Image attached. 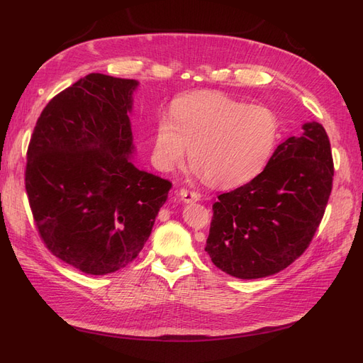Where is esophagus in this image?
Returning <instances> with one entry per match:
<instances>
[{"label": "esophagus", "mask_w": 363, "mask_h": 363, "mask_svg": "<svg viewBox=\"0 0 363 363\" xmlns=\"http://www.w3.org/2000/svg\"><path fill=\"white\" fill-rule=\"evenodd\" d=\"M179 195L180 199L184 201V203H195L200 200V194L199 192H194V191H188V189H180L179 191Z\"/></svg>", "instance_id": "obj_1"}]
</instances>
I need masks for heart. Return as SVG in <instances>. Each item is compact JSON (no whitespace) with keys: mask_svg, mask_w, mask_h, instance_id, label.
<instances>
[{"mask_svg":"<svg viewBox=\"0 0 363 363\" xmlns=\"http://www.w3.org/2000/svg\"><path fill=\"white\" fill-rule=\"evenodd\" d=\"M279 138L280 119L272 108L219 92H192L171 103L169 119H157L152 162L172 171L188 147L196 175L216 188H236L265 169Z\"/></svg>","mask_w":363,"mask_h":363,"instance_id":"b5f03b06","label":"heart"}]
</instances>
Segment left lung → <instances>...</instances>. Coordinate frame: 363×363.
<instances>
[{
  "label": "left lung",
  "instance_id": "obj_1",
  "mask_svg": "<svg viewBox=\"0 0 363 363\" xmlns=\"http://www.w3.org/2000/svg\"><path fill=\"white\" fill-rule=\"evenodd\" d=\"M330 140L318 123L277 147L256 179L218 196L206 251L238 279L272 276L298 259L320 227L333 183Z\"/></svg>",
  "mask_w": 363,
  "mask_h": 363
}]
</instances>
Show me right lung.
Segmentation results:
<instances>
[{"instance_id": "right-lung-1", "label": "right lung", "mask_w": 363, "mask_h": 363, "mask_svg": "<svg viewBox=\"0 0 363 363\" xmlns=\"http://www.w3.org/2000/svg\"><path fill=\"white\" fill-rule=\"evenodd\" d=\"M136 87V80L83 77L45 106L27 150L26 191L43 244L92 276L138 257L172 186L130 160Z\"/></svg>"}]
</instances>
